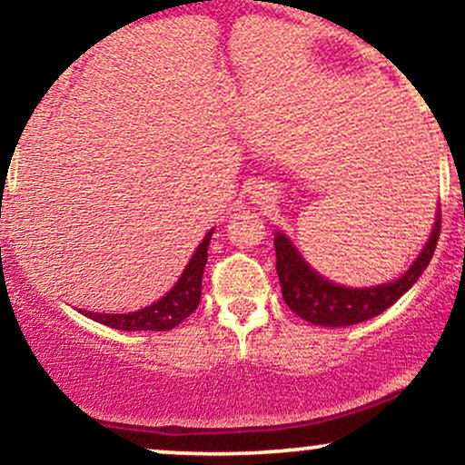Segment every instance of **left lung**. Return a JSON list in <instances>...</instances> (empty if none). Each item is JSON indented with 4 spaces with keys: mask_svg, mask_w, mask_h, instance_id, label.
<instances>
[{
    "mask_svg": "<svg viewBox=\"0 0 465 465\" xmlns=\"http://www.w3.org/2000/svg\"><path fill=\"white\" fill-rule=\"evenodd\" d=\"M441 227V210L437 212V221L430 232L429 242L421 249L411 269L396 282L389 284L371 286V288H345L323 280L312 266H308L302 258L300 251L292 247V242L284 233L275 236V258H277V277H280L282 297L286 306L291 308L297 317L306 319L314 325H328V328H343V325H354L376 314L385 312L393 306L411 286L418 282L433 258L437 240H440Z\"/></svg>",
    "mask_w": 465,
    "mask_h": 465,
    "instance_id": "left-lung-1",
    "label": "left lung"
}]
</instances>
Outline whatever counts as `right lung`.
<instances>
[{"label": "right lung", "mask_w": 465, "mask_h": 465, "mask_svg": "<svg viewBox=\"0 0 465 465\" xmlns=\"http://www.w3.org/2000/svg\"><path fill=\"white\" fill-rule=\"evenodd\" d=\"M210 232L199 249L194 251L192 260L185 266L183 275L179 277L177 284L173 286V291L168 295H163L162 300L151 303V306L142 308L137 312H126V314H109V312H92V311H80L84 317L94 319V322L109 325V328L124 330V332H133V330H153V332H165V330H173L174 325H179L183 319H188L192 312L196 311L201 302V282H203V271H205L207 262V247H210Z\"/></svg>", "instance_id": "right-lung-1"}]
</instances>
